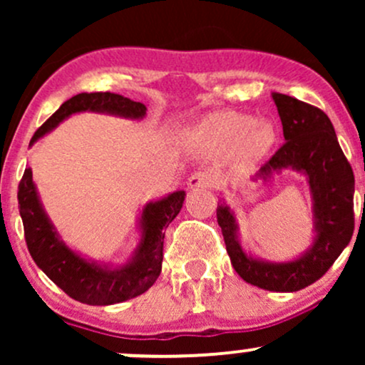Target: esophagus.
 <instances>
[{
  "mask_svg": "<svg viewBox=\"0 0 365 365\" xmlns=\"http://www.w3.org/2000/svg\"><path fill=\"white\" fill-rule=\"evenodd\" d=\"M215 183H216L215 175L207 173V171H197V173H194L190 178H188L187 185L188 188H209L215 185Z\"/></svg>",
  "mask_w": 365,
  "mask_h": 365,
  "instance_id": "obj_1",
  "label": "esophagus"
}]
</instances>
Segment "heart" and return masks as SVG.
<instances>
[{
  "label": "heart",
  "instance_id": "b5f03b06",
  "mask_svg": "<svg viewBox=\"0 0 365 365\" xmlns=\"http://www.w3.org/2000/svg\"><path fill=\"white\" fill-rule=\"evenodd\" d=\"M192 144L207 154H228L240 165H254L273 149L276 132L267 121L235 111H217L195 125L190 132Z\"/></svg>",
  "mask_w": 365,
  "mask_h": 365
}]
</instances>
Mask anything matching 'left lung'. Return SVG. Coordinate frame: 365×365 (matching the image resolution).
Wrapping results in <instances>:
<instances>
[{
  "instance_id": "1",
  "label": "left lung",
  "mask_w": 365,
  "mask_h": 365,
  "mask_svg": "<svg viewBox=\"0 0 365 365\" xmlns=\"http://www.w3.org/2000/svg\"><path fill=\"white\" fill-rule=\"evenodd\" d=\"M273 101L283 125L284 144L255 178L269 182L283 170L307 178L316 233L312 244L293 261H264L245 252L235 212L225 202L217 204L216 216L230 261L244 282L269 292H297L317 282L350 244L355 226V178L324 111L279 92H273Z\"/></svg>"
}]
</instances>
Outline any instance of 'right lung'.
I'll use <instances>...</instances> for the list:
<instances>
[{"label": "right lung", "mask_w": 365, "mask_h": 365, "mask_svg": "<svg viewBox=\"0 0 365 365\" xmlns=\"http://www.w3.org/2000/svg\"><path fill=\"white\" fill-rule=\"evenodd\" d=\"M106 113L121 118L142 120L148 108L142 103L113 92H82L65 101L41 125L31 139L34 145L41 137L56 128L75 113ZM185 200V192L175 190L142 207L139 217L140 242L125 264L113 266L92 261L70 249L61 240L41 202L32 170H25L19 185V207L24 221L25 242L39 269L66 295L89 305L120 304L142 295L153 287L161 273L165 228L177 217Z\"/></svg>", "instance_id": "add662e5"}]
</instances>
